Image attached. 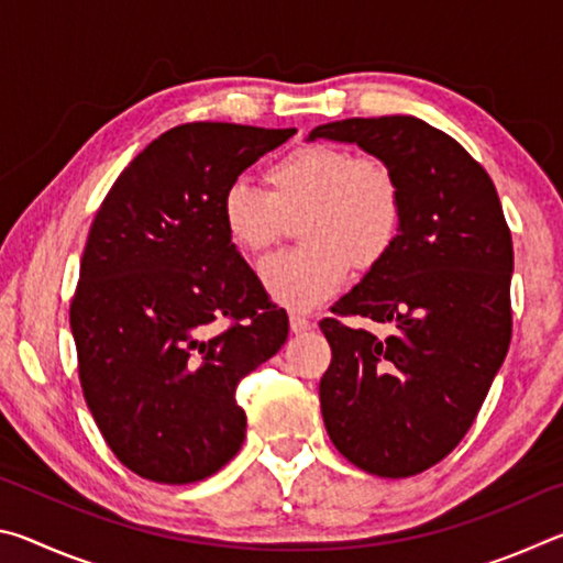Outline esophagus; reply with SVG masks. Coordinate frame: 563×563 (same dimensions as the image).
<instances>
[{"label":"esophagus","instance_id":"34e87169","mask_svg":"<svg viewBox=\"0 0 563 563\" xmlns=\"http://www.w3.org/2000/svg\"><path fill=\"white\" fill-rule=\"evenodd\" d=\"M290 330L295 332V335H302V332L312 330V320L305 318V316H298V312H292V316H290Z\"/></svg>","mask_w":563,"mask_h":563}]
</instances>
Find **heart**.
<instances>
[{
  "label": "heart",
  "mask_w": 563,
  "mask_h": 563,
  "mask_svg": "<svg viewBox=\"0 0 563 563\" xmlns=\"http://www.w3.org/2000/svg\"><path fill=\"white\" fill-rule=\"evenodd\" d=\"M265 188L233 184L223 194L228 241L263 255L298 225L300 251L261 265L263 285L290 310H312L332 298L350 268L369 273L402 233L405 190L385 158L330 144L288 151L265 168Z\"/></svg>",
  "instance_id": "b5f03b06"
}]
</instances>
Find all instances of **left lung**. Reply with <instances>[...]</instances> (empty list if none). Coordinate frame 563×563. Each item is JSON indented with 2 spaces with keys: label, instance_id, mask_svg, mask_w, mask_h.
Instances as JSON below:
<instances>
[{
  "label": "left lung",
  "instance_id": "obj_1",
  "mask_svg": "<svg viewBox=\"0 0 563 563\" xmlns=\"http://www.w3.org/2000/svg\"><path fill=\"white\" fill-rule=\"evenodd\" d=\"M310 139L385 158L405 190L393 253L320 320L332 360L320 379L338 452L377 476H412L470 432L511 342L514 247L497 188L444 131L415 117L332 121ZM389 324V336L345 317Z\"/></svg>",
  "mask_w": 563,
  "mask_h": 563
}]
</instances>
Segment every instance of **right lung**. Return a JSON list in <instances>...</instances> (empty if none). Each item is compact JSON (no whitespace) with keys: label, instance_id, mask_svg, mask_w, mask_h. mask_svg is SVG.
Here are the masks:
<instances>
[{"label":"right lung","instance_id":"right-lung-1","mask_svg":"<svg viewBox=\"0 0 563 563\" xmlns=\"http://www.w3.org/2000/svg\"><path fill=\"white\" fill-rule=\"evenodd\" d=\"M292 133L170 129L93 218L69 310L79 383L111 452L144 479L201 482L245 440L235 389L283 347L288 316L228 241L221 201Z\"/></svg>","mask_w":563,"mask_h":563}]
</instances>
